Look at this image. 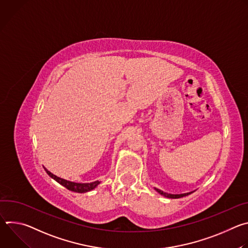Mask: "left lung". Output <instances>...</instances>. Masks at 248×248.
Instances as JSON below:
<instances>
[{
	"instance_id": "8db88e82",
	"label": "left lung",
	"mask_w": 248,
	"mask_h": 248,
	"mask_svg": "<svg viewBox=\"0 0 248 248\" xmlns=\"http://www.w3.org/2000/svg\"><path fill=\"white\" fill-rule=\"evenodd\" d=\"M154 189H155L158 193H160L161 195H163V196H165V197H168V198H181V197H184V196H187V195H189L190 193L193 192V191H190V192L181 193V194H170V193L164 192V191H162L161 189H158V188H156V187H154Z\"/></svg>"
}]
</instances>
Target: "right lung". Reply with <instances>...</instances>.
I'll use <instances>...</instances> for the list:
<instances>
[{
	"label": "right lung",
	"instance_id": "1",
	"mask_svg": "<svg viewBox=\"0 0 248 248\" xmlns=\"http://www.w3.org/2000/svg\"><path fill=\"white\" fill-rule=\"evenodd\" d=\"M44 170H46V172L51 176L53 180H55L57 183H59L60 185H62V186H64L65 188H67L70 191L74 192H78V193H84V192H88L90 190H93L101 182L96 181V182H92V183H87V184H80V183H75V182H69L63 179L59 178V176L55 175L54 173H52L51 171H49L45 167Z\"/></svg>",
	"mask_w": 248,
	"mask_h": 248
}]
</instances>
